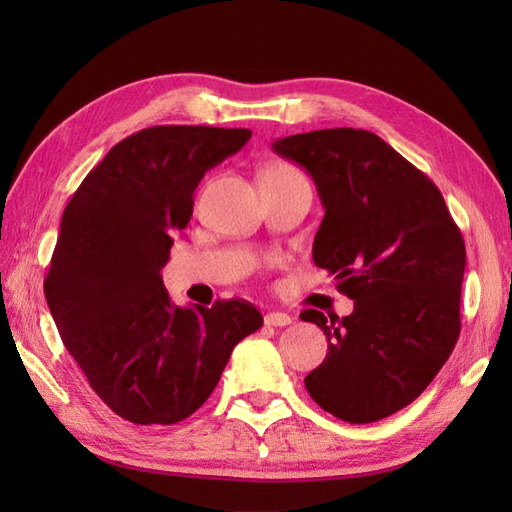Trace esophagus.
Listing matches in <instances>:
<instances>
[{
  "label": "esophagus",
  "mask_w": 512,
  "mask_h": 512,
  "mask_svg": "<svg viewBox=\"0 0 512 512\" xmlns=\"http://www.w3.org/2000/svg\"><path fill=\"white\" fill-rule=\"evenodd\" d=\"M266 325H275V328H284V325L292 323V317L286 312H268L264 317Z\"/></svg>",
  "instance_id": "obj_1"
}]
</instances>
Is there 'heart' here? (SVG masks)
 <instances>
[{"instance_id": "b5f03b06", "label": "heart", "mask_w": 512, "mask_h": 512, "mask_svg": "<svg viewBox=\"0 0 512 512\" xmlns=\"http://www.w3.org/2000/svg\"><path fill=\"white\" fill-rule=\"evenodd\" d=\"M297 169L295 167H290V165H275V167H270L268 171H266V176H279V173H295ZM264 176V178H266Z\"/></svg>"}]
</instances>
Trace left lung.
I'll list each match as a JSON object with an SVG mask.
<instances>
[{"mask_svg": "<svg viewBox=\"0 0 512 512\" xmlns=\"http://www.w3.org/2000/svg\"><path fill=\"white\" fill-rule=\"evenodd\" d=\"M273 149L317 184L325 215L312 259L354 301L343 319L301 312L328 336L308 394L345 422L383 420L427 389L458 343L460 228L436 184L365 129L295 134Z\"/></svg>", "mask_w": 512, "mask_h": 512, "instance_id": "8db88e82", "label": "left lung"}]
</instances>
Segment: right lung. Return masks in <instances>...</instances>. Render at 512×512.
Returning a JSON list of instances; mask_svg holds the SVG:
<instances>
[{"label":"right lung","mask_w":512,"mask_h":512,"mask_svg":"<svg viewBox=\"0 0 512 512\" xmlns=\"http://www.w3.org/2000/svg\"><path fill=\"white\" fill-rule=\"evenodd\" d=\"M250 136L206 125L140 129L107 151L65 206L43 292L90 387L129 422L189 418L233 347L262 328L244 299L176 306L160 275L204 173Z\"/></svg>","instance_id":"right-lung-1"}]
</instances>
